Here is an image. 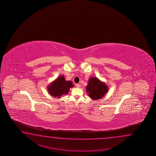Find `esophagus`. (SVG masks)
Segmentation results:
<instances>
[{"label":"esophagus","mask_w":156,"mask_h":156,"mask_svg":"<svg viewBox=\"0 0 156 156\" xmlns=\"http://www.w3.org/2000/svg\"><path fill=\"white\" fill-rule=\"evenodd\" d=\"M76 87H77V88H79V87H80V84H76Z\"/></svg>","instance_id":"esophagus-1"}]
</instances>
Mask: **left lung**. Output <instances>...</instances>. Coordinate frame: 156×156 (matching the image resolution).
Masks as SVG:
<instances>
[{
  "instance_id": "obj_1",
  "label": "left lung",
  "mask_w": 156,
  "mask_h": 156,
  "mask_svg": "<svg viewBox=\"0 0 156 156\" xmlns=\"http://www.w3.org/2000/svg\"><path fill=\"white\" fill-rule=\"evenodd\" d=\"M108 91V86L96 77H91L86 87V93L93 100L101 99Z\"/></svg>"
}]
</instances>
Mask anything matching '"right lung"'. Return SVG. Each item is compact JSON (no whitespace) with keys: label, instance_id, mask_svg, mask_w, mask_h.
<instances>
[{"label":"right lung","instance_id":"obj_1","mask_svg":"<svg viewBox=\"0 0 156 156\" xmlns=\"http://www.w3.org/2000/svg\"><path fill=\"white\" fill-rule=\"evenodd\" d=\"M74 85L71 81H67L63 75L57 77L47 86L48 93L55 98L60 99L67 94Z\"/></svg>","mask_w":156,"mask_h":156}]
</instances>
